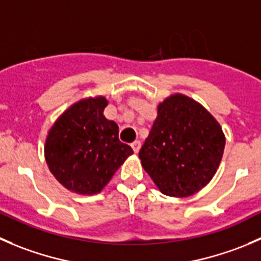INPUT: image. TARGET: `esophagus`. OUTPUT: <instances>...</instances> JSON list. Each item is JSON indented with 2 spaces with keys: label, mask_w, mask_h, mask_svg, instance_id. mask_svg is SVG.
I'll list each match as a JSON object with an SVG mask.
<instances>
[{
  "label": "esophagus",
  "mask_w": 261,
  "mask_h": 261,
  "mask_svg": "<svg viewBox=\"0 0 261 261\" xmlns=\"http://www.w3.org/2000/svg\"><path fill=\"white\" fill-rule=\"evenodd\" d=\"M130 146H132V148H133L134 153H138L139 148H141V141H134Z\"/></svg>",
  "instance_id": "obj_1"
}]
</instances>
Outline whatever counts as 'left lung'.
Listing matches in <instances>:
<instances>
[{"instance_id": "8db88e82", "label": "left lung", "mask_w": 261, "mask_h": 261, "mask_svg": "<svg viewBox=\"0 0 261 261\" xmlns=\"http://www.w3.org/2000/svg\"><path fill=\"white\" fill-rule=\"evenodd\" d=\"M224 144L215 117L192 97L174 94L157 107V118L139 159L162 194L185 198L212 180Z\"/></svg>"}]
</instances>
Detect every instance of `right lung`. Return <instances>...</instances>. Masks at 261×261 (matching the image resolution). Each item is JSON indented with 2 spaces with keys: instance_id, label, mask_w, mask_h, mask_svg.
Returning a JSON list of instances; mask_svg holds the SVG:
<instances>
[{
  "instance_id": "1",
  "label": "right lung",
  "mask_w": 261,
  "mask_h": 261,
  "mask_svg": "<svg viewBox=\"0 0 261 261\" xmlns=\"http://www.w3.org/2000/svg\"><path fill=\"white\" fill-rule=\"evenodd\" d=\"M108 100L87 97L74 102L54 122L44 146L46 165L69 192L97 194L133 153L119 141V128L104 117Z\"/></svg>"
}]
</instances>
